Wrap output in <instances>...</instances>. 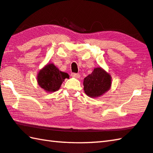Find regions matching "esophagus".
Instances as JSON below:
<instances>
[{
    "instance_id": "34e87169",
    "label": "esophagus",
    "mask_w": 153,
    "mask_h": 153,
    "mask_svg": "<svg viewBox=\"0 0 153 153\" xmlns=\"http://www.w3.org/2000/svg\"><path fill=\"white\" fill-rule=\"evenodd\" d=\"M71 76L73 77H75V78H79L80 77V75L79 74H75V73H72L71 74Z\"/></svg>"
}]
</instances>
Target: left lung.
Masks as SVG:
<instances>
[{
    "label": "left lung",
    "instance_id": "1",
    "mask_svg": "<svg viewBox=\"0 0 153 153\" xmlns=\"http://www.w3.org/2000/svg\"><path fill=\"white\" fill-rule=\"evenodd\" d=\"M84 90L91 98L101 97L111 86V76L102 67H97L84 79Z\"/></svg>",
    "mask_w": 153,
    "mask_h": 153
}]
</instances>
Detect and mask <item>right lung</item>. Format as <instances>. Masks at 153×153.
I'll use <instances>...</instances> for the list:
<instances>
[{
    "instance_id": "add662e5",
    "label": "right lung",
    "mask_w": 153,
    "mask_h": 153,
    "mask_svg": "<svg viewBox=\"0 0 153 153\" xmlns=\"http://www.w3.org/2000/svg\"><path fill=\"white\" fill-rule=\"evenodd\" d=\"M65 78H69L68 74L59 70L53 63H49L38 72L37 82L46 92H54L60 88Z\"/></svg>"
}]
</instances>
